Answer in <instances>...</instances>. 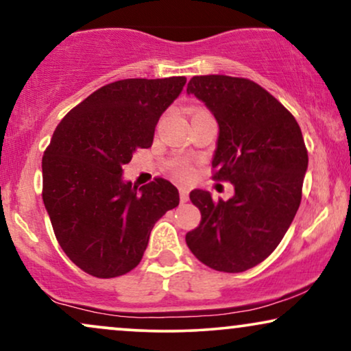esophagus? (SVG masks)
<instances>
[{
  "label": "esophagus",
  "mask_w": 351,
  "mask_h": 351,
  "mask_svg": "<svg viewBox=\"0 0 351 351\" xmlns=\"http://www.w3.org/2000/svg\"><path fill=\"white\" fill-rule=\"evenodd\" d=\"M180 199L181 202H188V189L186 188H180Z\"/></svg>",
  "instance_id": "1"
}]
</instances>
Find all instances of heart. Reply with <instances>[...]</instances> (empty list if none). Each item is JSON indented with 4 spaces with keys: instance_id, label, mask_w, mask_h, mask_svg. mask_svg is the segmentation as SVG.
Listing matches in <instances>:
<instances>
[{
    "instance_id": "b5f03b06",
    "label": "heart",
    "mask_w": 351,
    "mask_h": 351,
    "mask_svg": "<svg viewBox=\"0 0 351 351\" xmlns=\"http://www.w3.org/2000/svg\"><path fill=\"white\" fill-rule=\"evenodd\" d=\"M173 173H175L180 180H189L191 175H193V168L184 162H176L175 165H173Z\"/></svg>"
}]
</instances>
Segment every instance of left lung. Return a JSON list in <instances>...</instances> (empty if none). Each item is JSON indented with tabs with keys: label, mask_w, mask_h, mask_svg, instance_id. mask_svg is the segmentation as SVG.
I'll use <instances>...</instances> for the list:
<instances>
[{
	"label": "left lung",
	"mask_w": 351,
	"mask_h": 351,
	"mask_svg": "<svg viewBox=\"0 0 351 351\" xmlns=\"http://www.w3.org/2000/svg\"><path fill=\"white\" fill-rule=\"evenodd\" d=\"M186 92L219 123L212 178L234 186L228 201L191 191L201 223L186 245L210 269L245 272L272 254L295 219L308 170L303 134L293 114L250 79L194 76Z\"/></svg>",
	"instance_id": "left-lung-1"
}]
</instances>
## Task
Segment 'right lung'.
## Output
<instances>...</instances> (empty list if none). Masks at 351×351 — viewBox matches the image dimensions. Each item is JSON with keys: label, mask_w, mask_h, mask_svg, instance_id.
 <instances>
[{"label": "right lung", "mask_w": 351, "mask_h": 351, "mask_svg": "<svg viewBox=\"0 0 351 351\" xmlns=\"http://www.w3.org/2000/svg\"><path fill=\"white\" fill-rule=\"evenodd\" d=\"M186 77L123 79L100 87L58 124L42 158L43 204L66 256L113 278L143 259L155 221L180 204L170 181L132 186L123 165L149 149Z\"/></svg>", "instance_id": "add662e5"}]
</instances>
